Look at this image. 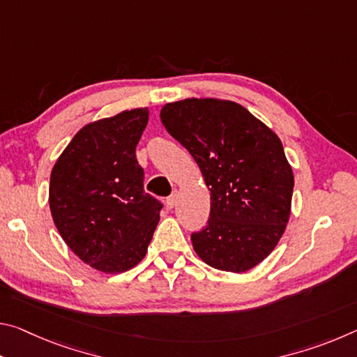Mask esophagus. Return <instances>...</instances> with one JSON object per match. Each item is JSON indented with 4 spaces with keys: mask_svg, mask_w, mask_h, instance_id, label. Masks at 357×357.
<instances>
[{
    "mask_svg": "<svg viewBox=\"0 0 357 357\" xmlns=\"http://www.w3.org/2000/svg\"><path fill=\"white\" fill-rule=\"evenodd\" d=\"M165 203H167V208L168 209H172V208H174V204H176V192H173L170 197L167 198L165 200Z\"/></svg>",
    "mask_w": 357,
    "mask_h": 357,
    "instance_id": "obj_1",
    "label": "esophagus"
}]
</instances>
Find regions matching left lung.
I'll return each instance as SVG.
<instances>
[{
    "label": "left lung",
    "mask_w": 357,
    "mask_h": 357,
    "mask_svg": "<svg viewBox=\"0 0 357 357\" xmlns=\"http://www.w3.org/2000/svg\"><path fill=\"white\" fill-rule=\"evenodd\" d=\"M160 119L211 192L208 225L190 234L193 249L215 269H252L279 243L291 208L294 179L279 137L228 100L173 102Z\"/></svg>",
    "instance_id": "1"
}]
</instances>
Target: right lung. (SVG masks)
Returning <instances> with one entry per match:
<instances>
[{
    "label": "right lung",
    "instance_id": "right-lung-1",
    "mask_svg": "<svg viewBox=\"0 0 357 357\" xmlns=\"http://www.w3.org/2000/svg\"><path fill=\"white\" fill-rule=\"evenodd\" d=\"M148 108L121 112L78 132L50 176V211L64 243L104 273L140 263L164 208L144 192L135 148Z\"/></svg>",
    "mask_w": 357,
    "mask_h": 357
}]
</instances>
